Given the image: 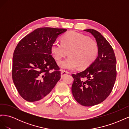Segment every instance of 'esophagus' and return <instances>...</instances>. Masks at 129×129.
I'll list each match as a JSON object with an SVG mask.
<instances>
[{
    "label": "esophagus",
    "instance_id": "1",
    "mask_svg": "<svg viewBox=\"0 0 129 129\" xmlns=\"http://www.w3.org/2000/svg\"><path fill=\"white\" fill-rule=\"evenodd\" d=\"M69 74V72L68 71H65V70H63V69L61 70V76H63V75H65L66 74Z\"/></svg>",
    "mask_w": 129,
    "mask_h": 129
}]
</instances>
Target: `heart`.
Segmentation results:
<instances>
[{
  "label": "heart",
  "mask_w": 129,
  "mask_h": 129,
  "mask_svg": "<svg viewBox=\"0 0 129 129\" xmlns=\"http://www.w3.org/2000/svg\"><path fill=\"white\" fill-rule=\"evenodd\" d=\"M50 51L57 61L69 53L68 57L59 62L61 67L74 69L79 66L80 69H84L95 62L99 54V47L95 40L72 31L64 34L61 42H54Z\"/></svg>",
  "instance_id": "1"
}]
</instances>
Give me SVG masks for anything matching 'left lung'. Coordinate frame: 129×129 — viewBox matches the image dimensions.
Segmentation results:
<instances>
[{
	"mask_svg": "<svg viewBox=\"0 0 129 129\" xmlns=\"http://www.w3.org/2000/svg\"><path fill=\"white\" fill-rule=\"evenodd\" d=\"M84 30L95 38L99 52L90 67L72 74L74 80L72 91L78 103L91 107L102 102L110 94L116 79V59L111 46L102 34L93 29Z\"/></svg>",
	"mask_w": 129,
	"mask_h": 129,
	"instance_id": "8db88e82",
	"label": "left lung"
}]
</instances>
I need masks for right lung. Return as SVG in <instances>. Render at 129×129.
Masks as SVG:
<instances>
[{"label":"right lung","mask_w":129,"mask_h":129,"mask_svg":"<svg viewBox=\"0 0 129 129\" xmlns=\"http://www.w3.org/2000/svg\"><path fill=\"white\" fill-rule=\"evenodd\" d=\"M64 28L41 27L19 42L13 53L12 75L19 94L30 102L45 100L61 78L50 47Z\"/></svg>","instance_id":"add662e5"}]
</instances>
